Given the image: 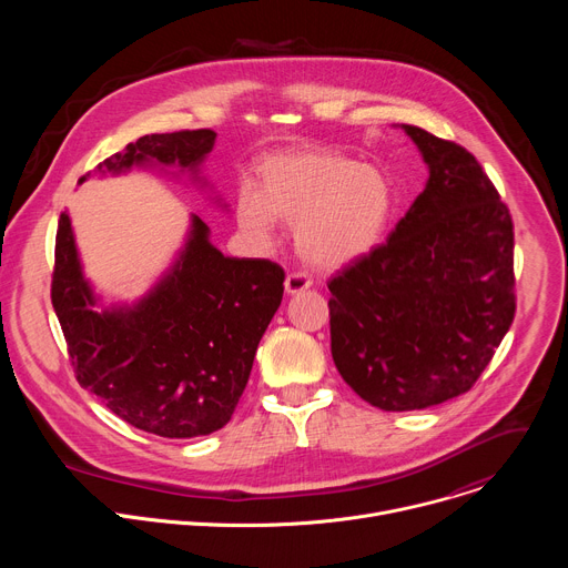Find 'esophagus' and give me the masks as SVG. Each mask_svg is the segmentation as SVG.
Returning <instances> with one entry per match:
<instances>
[{"mask_svg": "<svg viewBox=\"0 0 568 568\" xmlns=\"http://www.w3.org/2000/svg\"><path fill=\"white\" fill-rule=\"evenodd\" d=\"M310 287H312V278L303 272H292L285 278V292L287 294H298V292H305Z\"/></svg>", "mask_w": 568, "mask_h": 568, "instance_id": "34e87169", "label": "esophagus"}]
</instances>
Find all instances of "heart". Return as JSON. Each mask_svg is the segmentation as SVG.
<instances>
[{
  "instance_id": "heart-1",
  "label": "heart",
  "mask_w": 568,
  "mask_h": 568,
  "mask_svg": "<svg viewBox=\"0 0 568 568\" xmlns=\"http://www.w3.org/2000/svg\"><path fill=\"white\" fill-rule=\"evenodd\" d=\"M393 189L384 171L333 150H296L267 159L261 191L245 184L237 224L265 240L276 220L296 226V247L318 267H339L366 254L384 233Z\"/></svg>"
}]
</instances>
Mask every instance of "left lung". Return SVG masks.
Returning <instances> with one entry per match:
<instances>
[{
	"instance_id": "left-lung-1",
	"label": "left lung",
	"mask_w": 568,
	"mask_h": 568,
	"mask_svg": "<svg viewBox=\"0 0 568 568\" xmlns=\"http://www.w3.org/2000/svg\"><path fill=\"white\" fill-rule=\"evenodd\" d=\"M429 180L384 245L328 281L331 351L346 384L384 412L467 393L517 310L508 206L463 145L402 125Z\"/></svg>"
}]
</instances>
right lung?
Masks as SVG:
<instances>
[{
    "label": "right lung",
    "mask_w": 568,
    "mask_h": 568,
    "mask_svg": "<svg viewBox=\"0 0 568 568\" xmlns=\"http://www.w3.org/2000/svg\"><path fill=\"white\" fill-rule=\"evenodd\" d=\"M215 136L213 130L145 134L99 171L121 173L148 161L195 171ZM283 281V267L267 258L222 256L193 215L186 247L161 283L132 307L99 312L69 215L58 220L51 303L75 379L121 420L161 438L206 436L231 420Z\"/></svg>",
    "instance_id": "obj_1"
}]
</instances>
